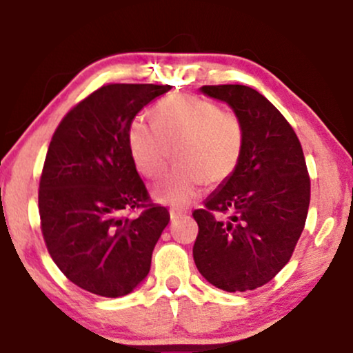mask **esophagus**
<instances>
[{
  "instance_id": "1",
  "label": "esophagus",
  "mask_w": 353,
  "mask_h": 353,
  "mask_svg": "<svg viewBox=\"0 0 353 353\" xmlns=\"http://www.w3.org/2000/svg\"><path fill=\"white\" fill-rule=\"evenodd\" d=\"M169 216H171V221H177V219H181L182 216H184V212L182 210H177V209H171L169 210Z\"/></svg>"
}]
</instances>
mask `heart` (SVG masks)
I'll return each mask as SVG.
<instances>
[{"label": "heart", "mask_w": 353, "mask_h": 353, "mask_svg": "<svg viewBox=\"0 0 353 353\" xmlns=\"http://www.w3.org/2000/svg\"><path fill=\"white\" fill-rule=\"evenodd\" d=\"M154 123L136 116L125 141L136 169L144 177H159L171 159L177 165L152 188L157 202L184 208L199 194L201 185L222 184L236 172L244 151L241 119L209 99L174 94L156 104Z\"/></svg>", "instance_id": "heart-1"}]
</instances>
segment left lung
Wrapping results in <instances>:
<instances>
[{"mask_svg": "<svg viewBox=\"0 0 353 353\" xmlns=\"http://www.w3.org/2000/svg\"><path fill=\"white\" fill-rule=\"evenodd\" d=\"M199 91L232 109L244 128L236 172L194 210L199 225L192 255L197 270L225 292H245L270 282L290 261L305 225L310 179L302 145L279 109L242 84ZM228 219L213 217V210Z\"/></svg>", "mask_w": 353, "mask_h": 353, "instance_id": "left-lung-1", "label": "left lung"}]
</instances>
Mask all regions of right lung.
Listing matches in <instances>:
<instances>
[{
	"mask_svg": "<svg viewBox=\"0 0 353 353\" xmlns=\"http://www.w3.org/2000/svg\"><path fill=\"white\" fill-rule=\"evenodd\" d=\"M171 86L108 84L72 108L52 136L39 181L48 252L72 283L123 297L148 277L169 212L149 196L125 132L137 112ZM144 207L136 219L125 210Z\"/></svg>",
	"mask_w": 353,
	"mask_h": 353,
	"instance_id": "1",
	"label": "right lung"
}]
</instances>
